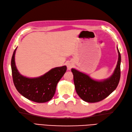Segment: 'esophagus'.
Wrapping results in <instances>:
<instances>
[{
    "label": "esophagus",
    "mask_w": 132,
    "mask_h": 132,
    "mask_svg": "<svg viewBox=\"0 0 132 132\" xmlns=\"http://www.w3.org/2000/svg\"><path fill=\"white\" fill-rule=\"evenodd\" d=\"M67 68H68V69L70 70L72 67V63H71V62H69V63H67Z\"/></svg>",
    "instance_id": "34e87169"
}]
</instances>
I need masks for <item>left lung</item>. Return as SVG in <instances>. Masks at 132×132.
<instances>
[{
    "mask_svg": "<svg viewBox=\"0 0 132 132\" xmlns=\"http://www.w3.org/2000/svg\"><path fill=\"white\" fill-rule=\"evenodd\" d=\"M118 52V61L114 73L110 78L98 81L89 76L72 69L73 82L76 93L81 98L87 102L94 103L104 100L118 87L120 78L121 56Z\"/></svg>",
    "mask_w": 132,
    "mask_h": 132,
    "instance_id": "1",
    "label": "left lung"
}]
</instances>
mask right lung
Returning <instances> with one entry per match:
<instances>
[{
  "label": "right lung",
  "mask_w": 132,
  "mask_h": 132,
  "mask_svg": "<svg viewBox=\"0 0 132 132\" xmlns=\"http://www.w3.org/2000/svg\"><path fill=\"white\" fill-rule=\"evenodd\" d=\"M14 51L11 60L12 77L14 86L21 95L27 99L38 103L50 101L56 92L57 83L66 71L67 67H55L38 78H29L18 72L15 64Z\"/></svg>",
  "instance_id": "obj_1"
}]
</instances>
